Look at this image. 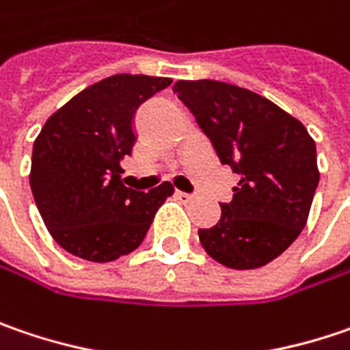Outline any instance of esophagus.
Returning <instances> with one entry per match:
<instances>
[{
	"label": "esophagus",
	"mask_w": 350,
	"mask_h": 350,
	"mask_svg": "<svg viewBox=\"0 0 350 350\" xmlns=\"http://www.w3.org/2000/svg\"><path fill=\"white\" fill-rule=\"evenodd\" d=\"M175 195H177V199H181V201H185V202L193 201V195H189V193H183V191H177Z\"/></svg>",
	"instance_id": "obj_1"
}]
</instances>
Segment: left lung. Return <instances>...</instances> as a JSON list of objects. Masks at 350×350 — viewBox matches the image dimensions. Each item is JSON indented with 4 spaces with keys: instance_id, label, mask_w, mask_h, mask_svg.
Here are the masks:
<instances>
[{
    "instance_id": "obj_1",
    "label": "left lung",
    "mask_w": 350,
    "mask_h": 350,
    "mask_svg": "<svg viewBox=\"0 0 350 350\" xmlns=\"http://www.w3.org/2000/svg\"><path fill=\"white\" fill-rule=\"evenodd\" d=\"M179 100L240 175L220 220L201 228L204 252L232 270H254L286 252L306 226L319 183L315 142L268 98L219 80H177Z\"/></svg>"
}]
</instances>
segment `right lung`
Segmentation results:
<instances>
[{
  "label": "right lung",
  "instance_id": "right-lung-1",
  "mask_svg": "<svg viewBox=\"0 0 350 350\" xmlns=\"http://www.w3.org/2000/svg\"><path fill=\"white\" fill-rule=\"evenodd\" d=\"M171 82L114 75L84 88L44 122L33 144L29 181L46 230L66 252L88 262L133 252L173 195L169 181L142 193L120 175L135 142V110Z\"/></svg>",
  "mask_w": 350,
  "mask_h": 350
}]
</instances>
